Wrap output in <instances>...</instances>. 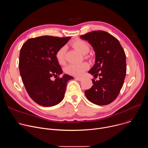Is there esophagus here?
<instances>
[{"instance_id": "esophagus-1", "label": "esophagus", "mask_w": 148, "mask_h": 148, "mask_svg": "<svg viewBox=\"0 0 148 148\" xmlns=\"http://www.w3.org/2000/svg\"><path fill=\"white\" fill-rule=\"evenodd\" d=\"M76 79H77L78 81H82L83 79V78L82 77H75Z\"/></svg>"}]
</instances>
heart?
Returning <instances> with one entry per match:
<instances>
[{"mask_svg": "<svg viewBox=\"0 0 148 148\" xmlns=\"http://www.w3.org/2000/svg\"><path fill=\"white\" fill-rule=\"evenodd\" d=\"M71 46L77 51L82 54H86L90 51V47L86 41L81 39H76L71 43ZM66 49L65 46L60 47L56 52L55 57L57 61L60 64H63L65 62V54ZM88 68V64L87 62H83L79 64H70L65 69V73L67 74L80 76L85 72Z\"/></svg>", "mask_w": 148, "mask_h": 148, "instance_id": "heart-1", "label": "heart"}]
</instances>
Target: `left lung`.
Wrapping results in <instances>:
<instances>
[{"label":"left lung","mask_w":148,"mask_h":148,"mask_svg":"<svg viewBox=\"0 0 148 148\" xmlns=\"http://www.w3.org/2000/svg\"><path fill=\"white\" fill-rule=\"evenodd\" d=\"M80 37L87 40L95 52V62L88 71L98 81L85 91L87 99L98 105L112 102L118 96L126 73V55L118 40L102 30L92 31Z\"/></svg>","instance_id":"8db88e82"}]
</instances>
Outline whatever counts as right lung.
I'll use <instances>...</instances> for the list:
<instances>
[{
	"label": "right lung",
	"mask_w": 148,
	"mask_h": 148,
	"mask_svg": "<svg viewBox=\"0 0 148 148\" xmlns=\"http://www.w3.org/2000/svg\"><path fill=\"white\" fill-rule=\"evenodd\" d=\"M71 37L43 36L28 39L20 49L19 71L30 97L43 107H52L64 98L68 81L73 77L64 74L57 61V51ZM54 77V81L51 78Z\"/></svg>",
	"instance_id": "add662e5"
}]
</instances>
